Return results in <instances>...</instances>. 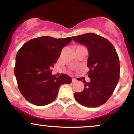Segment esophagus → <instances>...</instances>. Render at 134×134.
<instances>
[{
	"mask_svg": "<svg viewBox=\"0 0 134 134\" xmlns=\"http://www.w3.org/2000/svg\"><path fill=\"white\" fill-rule=\"evenodd\" d=\"M76 81H77V79H76V78H74V77H72V82H76Z\"/></svg>",
	"mask_w": 134,
	"mask_h": 134,
	"instance_id": "1",
	"label": "esophagus"
}]
</instances>
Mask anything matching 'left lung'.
<instances>
[{
  "label": "left lung",
  "instance_id": "obj_1",
  "mask_svg": "<svg viewBox=\"0 0 134 134\" xmlns=\"http://www.w3.org/2000/svg\"><path fill=\"white\" fill-rule=\"evenodd\" d=\"M76 42L88 48L87 67L90 82H84L81 93H75L76 100L82 106L95 108L107 101L114 91L120 79V61L110 41L95 33L73 36Z\"/></svg>",
  "mask_w": 134,
  "mask_h": 134
}]
</instances>
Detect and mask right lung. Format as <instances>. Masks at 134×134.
<instances>
[{"instance_id": "obj_1", "label": "right lung", "mask_w": 134, "mask_h": 134, "mask_svg": "<svg viewBox=\"0 0 134 134\" xmlns=\"http://www.w3.org/2000/svg\"><path fill=\"white\" fill-rule=\"evenodd\" d=\"M71 40L72 37L41 36L27 41L18 50L14 74L20 92L29 102L37 106L51 103L61 84L71 83L65 74L58 77L51 74L62 48Z\"/></svg>"}]
</instances>
